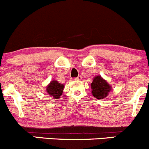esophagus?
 <instances>
[{
	"mask_svg": "<svg viewBox=\"0 0 149 149\" xmlns=\"http://www.w3.org/2000/svg\"><path fill=\"white\" fill-rule=\"evenodd\" d=\"M75 80H82V76H78L77 78H75Z\"/></svg>",
	"mask_w": 149,
	"mask_h": 149,
	"instance_id": "esophagus-1",
	"label": "esophagus"
}]
</instances>
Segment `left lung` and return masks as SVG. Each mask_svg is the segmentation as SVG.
<instances>
[{
    "mask_svg": "<svg viewBox=\"0 0 149 149\" xmlns=\"http://www.w3.org/2000/svg\"><path fill=\"white\" fill-rule=\"evenodd\" d=\"M92 95L97 99H104L107 97L111 90V85L100 76H96L91 83Z\"/></svg>",
    "mask_w": 149,
    "mask_h": 149,
    "instance_id": "left-lung-1",
    "label": "left lung"
}]
</instances>
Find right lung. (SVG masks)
Listing matches in <instances>:
<instances>
[{"label": "right lung", "mask_w": 149, "mask_h": 149, "mask_svg": "<svg viewBox=\"0 0 149 149\" xmlns=\"http://www.w3.org/2000/svg\"><path fill=\"white\" fill-rule=\"evenodd\" d=\"M64 88V85L61 84L56 80H52L46 87V91L50 97L55 100H57L62 95L63 90Z\"/></svg>", "instance_id": "add662e5"}]
</instances>
